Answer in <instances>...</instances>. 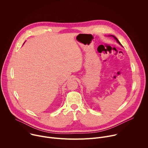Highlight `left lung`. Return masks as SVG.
Segmentation results:
<instances>
[{"label": "left lung", "mask_w": 148, "mask_h": 148, "mask_svg": "<svg viewBox=\"0 0 148 148\" xmlns=\"http://www.w3.org/2000/svg\"><path fill=\"white\" fill-rule=\"evenodd\" d=\"M109 36H110V37H113V38H114V39L116 40V41L117 42V43H118L119 45H120L121 46H122V45H121V43H120V42L119 41V40H118V38H116L115 36H114V35H110Z\"/></svg>", "instance_id": "1"}]
</instances>
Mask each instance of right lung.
<instances>
[{"mask_svg":"<svg viewBox=\"0 0 148 148\" xmlns=\"http://www.w3.org/2000/svg\"><path fill=\"white\" fill-rule=\"evenodd\" d=\"M24 43H23V44H24Z\"/></svg>","mask_w":148,"mask_h":148,"instance_id":"add662e5","label":"right lung"}]
</instances>
